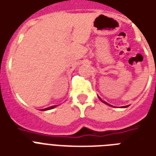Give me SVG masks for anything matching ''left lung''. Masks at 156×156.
I'll return each instance as SVG.
<instances>
[{
	"label": "left lung",
	"mask_w": 156,
	"mask_h": 156,
	"mask_svg": "<svg viewBox=\"0 0 156 156\" xmlns=\"http://www.w3.org/2000/svg\"><path fill=\"white\" fill-rule=\"evenodd\" d=\"M99 99H100V100H101V101H102V102H103V103H105V104L108 105H111L107 104V103H106V102H105V101H102V100H101V98H100V97H99ZM111 106H112V105H111ZM127 106H128V105H126V106H123V108H126V107H127Z\"/></svg>",
	"instance_id": "left-lung-1"
}]
</instances>
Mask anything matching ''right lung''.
<instances>
[{"instance_id": "obj_1", "label": "right lung", "mask_w": 156, "mask_h": 156, "mask_svg": "<svg viewBox=\"0 0 156 156\" xmlns=\"http://www.w3.org/2000/svg\"><path fill=\"white\" fill-rule=\"evenodd\" d=\"M55 106H56V105H52V106H50V107H47V108L43 109V110H42V111H47V110H51V109L55 108Z\"/></svg>"}]
</instances>
